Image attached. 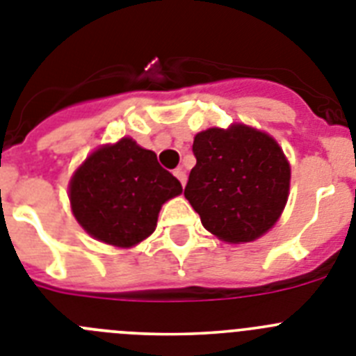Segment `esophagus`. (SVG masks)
<instances>
[{
    "label": "esophagus",
    "mask_w": 356,
    "mask_h": 356,
    "mask_svg": "<svg viewBox=\"0 0 356 356\" xmlns=\"http://www.w3.org/2000/svg\"><path fill=\"white\" fill-rule=\"evenodd\" d=\"M175 176H176V178H178V180H180L181 187H185V184H187V175H185L184 169H181V168L175 169Z\"/></svg>",
    "instance_id": "1"
}]
</instances>
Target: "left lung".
<instances>
[{
    "label": "left lung",
    "instance_id": "1",
    "mask_svg": "<svg viewBox=\"0 0 356 356\" xmlns=\"http://www.w3.org/2000/svg\"><path fill=\"white\" fill-rule=\"evenodd\" d=\"M193 153L184 194L210 234L241 244L275 226L287 203L291 165L271 135L246 124L209 128L194 137Z\"/></svg>",
    "mask_w": 356,
    "mask_h": 356
}]
</instances>
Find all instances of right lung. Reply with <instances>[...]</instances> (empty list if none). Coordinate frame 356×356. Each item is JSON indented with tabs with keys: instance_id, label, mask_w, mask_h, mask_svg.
<instances>
[{
	"instance_id": "right-lung-1",
	"label": "right lung",
	"mask_w": 356,
	"mask_h": 356,
	"mask_svg": "<svg viewBox=\"0 0 356 356\" xmlns=\"http://www.w3.org/2000/svg\"><path fill=\"white\" fill-rule=\"evenodd\" d=\"M178 194L180 181L130 137L97 147L69 181V201L81 228L118 248L149 237L162 205Z\"/></svg>"
}]
</instances>
